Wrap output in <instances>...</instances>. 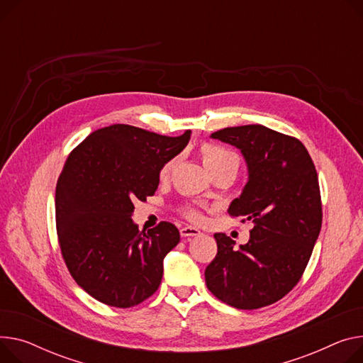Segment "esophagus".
<instances>
[{"label": "esophagus", "instance_id": "1", "mask_svg": "<svg viewBox=\"0 0 363 363\" xmlns=\"http://www.w3.org/2000/svg\"><path fill=\"white\" fill-rule=\"evenodd\" d=\"M179 232H181V236H182V238H191V236L200 235V230H199L197 228H192V226H185V228H182Z\"/></svg>", "mask_w": 363, "mask_h": 363}]
</instances>
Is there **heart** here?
I'll return each mask as SVG.
<instances>
[{
  "label": "heart",
  "instance_id": "b5f03b06",
  "mask_svg": "<svg viewBox=\"0 0 363 363\" xmlns=\"http://www.w3.org/2000/svg\"><path fill=\"white\" fill-rule=\"evenodd\" d=\"M201 155H203V162H204V166L207 167V171H211V169L223 166V164H233L238 167L236 156L219 146H214V144H204V146L201 147ZM174 163H175V160H169L167 163H164L162 166L160 178H166L169 175ZM185 216H188L191 220L201 219L200 211L197 208H192V207H188L185 210Z\"/></svg>",
  "mask_w": 363,
  "mask_h": 363
}]
</instances>
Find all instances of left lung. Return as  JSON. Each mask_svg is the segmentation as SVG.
<instances>
[{
	"mask_svg": "<svg viewBox=\"0 0 363 363\" xmlns=\"http://www.w3.org/2000/svg\"><path fill=\"white\" fill-rule=\"evenodd\" d=\"M211 138L242 153L248 181L228 213L254 228L245 245L214 233L217 255L204 272L208 291L238 309L277 302L299 281L321 230L315 166L303 144L264 125L229 127Z\"/></svg>",
	"mask_w": 363,
	"mask_h": 363,
	"instance_id": "1",
	"label": "left lung"
}]
</instances>
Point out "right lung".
<instances>
[{
	"label": "right lung",
	"mask_w": 363,
	"mask_h": 363,
	"mask_svg": "<svg viewBox=\"0 0 363 363\" xmlns=\"http://www.w3.org/2000/svg\"><path fill=\"white\" fill-rule=\"evenodd\" d=\"M189 138V130L166 137L115 124L89 134L67 157L55 192L60 247L72 279L99 302L130 308L157 291L179 230L169 222L138 230L133 203L155 194L162 166Z\"/></svg>",
	"instance_id": "right-lung-1"
}]
</instances>
